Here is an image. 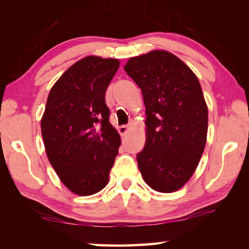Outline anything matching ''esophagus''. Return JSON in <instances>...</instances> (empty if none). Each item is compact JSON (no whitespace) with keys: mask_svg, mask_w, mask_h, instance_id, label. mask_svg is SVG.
Here are the masks:
<instances>
[{"mask_svg":"<svg viewBox=\"0 0 249 249\" xmlns=\"http://www.w3.org/2000/svg\"><path fill=\"white\" fill-rule=\"evenodd\" d=\"M129 130H130V127H129V125H127V124L119 127V132H120L121 135H125Z\"/></svg>","mask_w":249,"mask_h":249,"instance_id":"obj_1","label":"esophagus"}]
</instances>
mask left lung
Returning a JSON list of instances; mask_svg holds the SVG:
<instances>
[{"label":"left lung","mask_w":249,"mask_h":249,"mask_svg":"<svg viewBox=\"0 0 249 249\" xmlns=\"http://www.w3.org/2000/svg\"><path fill=\"white\" fill-rule=\"evenodd\" d=\"M124 70L142 89L147 117L139 171L156 192H177L192 178L206 144L209 111L198 78L164 50L130 57Z\"/></svg>","instance_id":"1"}]
</instances>
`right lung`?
I'll return each mask as SVG.
<instances>
[{
  "instance_id": "1",
  "label": "right lung",
  "mask_w": 249,
  "mask_h": 249,
  "mask_svg": "<svg viewBox=\"0 0 249 249\" xmlns=\"http://www.w3.org/2000/svg\"><path fill=\"white\" fill-rule=\"evenodd\" d=\"M119 66L117 59L84 57L57 79L47 97L40 120L47 159L76 195H93L107 185L121 145L105 104Z\"/></svg>"
}]
</instances>
